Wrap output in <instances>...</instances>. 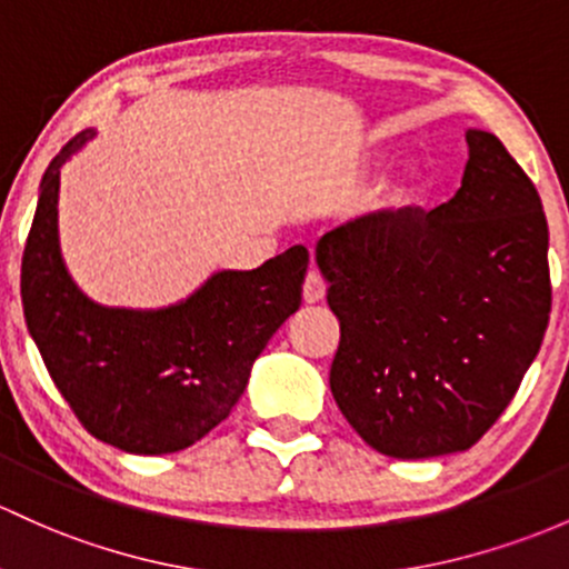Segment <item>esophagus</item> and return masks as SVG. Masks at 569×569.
<instances>
[{
	"label": "esophagus",
	"mask_w": 569,
	"mask_h": 569,
	"mask_svg": "<svg viewBox=\"0 0 569 569\" xmlns=\"http://www.w3.org/2000/svg\"><path fill=\"white\" fill-rule=\"evenodd\" d=\"M326 298V279L317 271L307 273V282H303V301L307 303H320Z\"/></svg>",
	"instance_id": "esophagus-1"
}]
</instances>
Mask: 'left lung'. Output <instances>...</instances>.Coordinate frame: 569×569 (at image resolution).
<instances>
[{"label": "left lung", "instance_id": "8db88e82", "mask_svg": "<svg viewBox=\"0 0 569 569\" xmlns=\"http://www.w3.org/2000/svg\"><path fill=\"white\" fill-rule=\"evenodd\" d=\"M461 187L431 211H377L317 241L341 326L331 393L393 458L472 448L537 358L551 315L540 194L502 140L467 130Z\"/></svg>", "mask_w": 569, "mask_h": 569}]
</instances>
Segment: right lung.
Here are the masks:
<instances>
[{
  "instance_id": "1",
  "label": "right lung",
  "mask_w": 569,
  "mask_h": 569,
  "mask_svg": "<svg viewBox=\"0 0 569 569\" xmlns=\"http://www.w3.org/2000/svg\"><path fill=\"white\" fill-rule=\"evenodd\" d=\"M94 136L78 132L40 181L21 260L23 317L48 375L91 437L124 453H176L241 399L268 339L301 307L309 252L298 243L252 271H217L162 309L91 301L59 249V173Z\"/></svg>"
}]
</instances>
